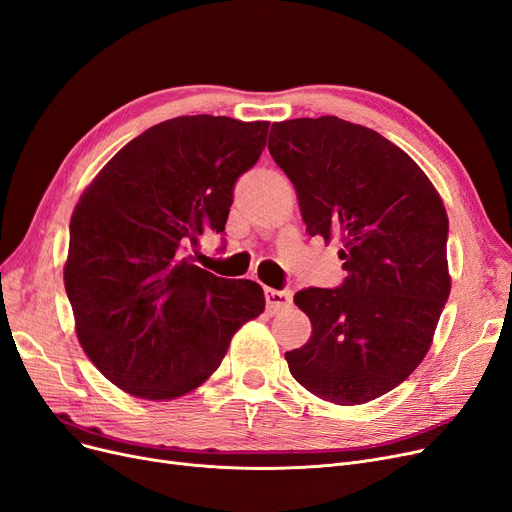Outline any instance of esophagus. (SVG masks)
I'll use <instances>...</instances> for the list:
<instances>
[{"label": "esophagus", "instance_id": "esophagus-1", "mask_svg": "<svg viewBox=\"0 0 512 512\" xmlns=\"http://www.w3.org/2000/svg\"><path fill=\"white\" fill-rule=\"evenodd\" d=\"M265 303L272 311L286 309L293 305V291L291 288H282V291H276V288H265Z\"/></svg>", "mask_w": 512, "mask_h": 512}]
</instances>
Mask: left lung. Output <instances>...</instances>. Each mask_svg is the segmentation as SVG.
<instances>
[{"mask_svg":"<svg viewBox=\"0 0 512 512\" xmlns=\"http://www.w3.org/2000/svg\"><path fill=\"white\" fill-rule=\"evenodd\" d=\"M309 236L341 240L347 278L303 288L309 341L284 358L295 381L339 406L404 383L450 297L448 213L429 177L381 133L339 117L274 123L268 142Z\"/></svg>","mask_w":512,"mask_h":512,"instance_id":"8db88e82","label":"left lung"}]
</instances>
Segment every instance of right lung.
Masks as SVG:
<instances>
[{"label":"right lung","instance_id":"add662e5","mask_svg":"<svg viewBox=\"0 0 512 512\" xmlns=\"http://www.w3.org/2000/svg\"><path fill=\"white\" fill-rule=\"evenodd\" d=\"M268 121L194 115L125 144L71 217L64 286L77 339L106 379L142 399H175L219 368L234 332L265 297L186 259L205 230L224 232L236 180L268 140Z\"/></svg>","mask_w":512,"mask_h":512}]
</instances>
